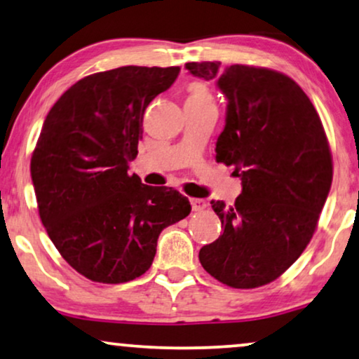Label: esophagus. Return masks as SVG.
Here are the masks:
<instances>
[{"label":"esophagus","instance_id":"1","mask_svg":"<svg viewBox=\"0 0 359 359\" xmlns=\"http://www.w3.org/2000/svg\"><path fill=\"white\" fill-rule=\"evenodd\" d=\"M190 205H191V210H194V211H201V210L206 208V201L201 200V198H191Z\"/></svg>","mask_w":359,"mask_h":359}]
</instances>
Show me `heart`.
I'll list each match as a JSON object with an SVG mask.
<instances>
[{"instance_id":"heart-1","label":"heart","mask_w":359,"mask_h":359,"mask_svg":"<svg viewBox=\"0 0 359 359\" xmlns=\"http://www.w3.org/2000/svg\"><path fill=\"white\" fill-rule=\"evenodd\" d=\"M187 102L213 104V97H211V93L205 84L194 83L189 88V100H187Z\"/></svg>"}]
</instances>
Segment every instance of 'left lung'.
Returning a JSON list of instances; mask_svg holds the SVG:
<instances>
[{
    "instance_id": "8db88e82",
    "label": "left lung",
    "mask_w": 359,
    "mask_h": 359,
    "mask_svg": "<svg viewBox=\"0 0 359 359\" xmlns=\"http://www.w3.org/2000/svg\"><path fill=\"white\" fill-rule=\"evenodd\" d=\"M190 74L228 99L216 161L234 165L242 191L232 206L211 201L221 234L201 247L203 269L224 285L249 290L278 278L314 234L332 185L324 127L304 90L286 74L219 62L187 63Z\"/></svg>"
}]
</instances>
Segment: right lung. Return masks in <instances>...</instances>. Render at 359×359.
Returning <instances> with one entry per match:
<instances>
[{
	"label": "right lung",
	"mask_w": 359,
	"mask_h": 359,
	"mask_svg": "<svg viewBox=\"0 0 359 359\" xmlns=\"http://www.w3.org/2000/svg\"><path fill=\"white\" fill-rule=\"evenodd\" d=\"M179 67H122L73 84L45 118L30 159L39 215L74 270L97 283L148 271L161 231L190 215L187 196L128 175L143 115Z\"/></svg>",
	"instance_id": "1"
}]
</instances>
